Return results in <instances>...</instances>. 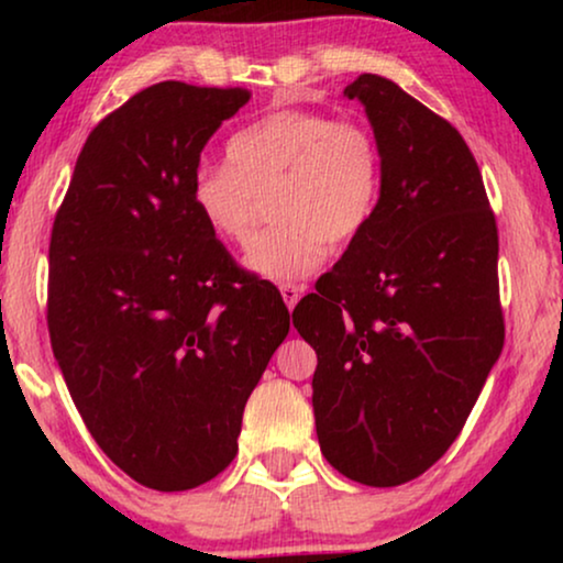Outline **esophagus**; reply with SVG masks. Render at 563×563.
<instances>
[{"instance_id": "34e87169", "label": "esophagus", "mask_w": 563, "mask_h": 563, "mask_svg": "<svg viewBox=\"0 0 563 563\" xmlns=\"http://www.w3.org/2000/svg\"><path fill=\"white\" fill-rule=\"evenodd\" d=\"M279 291H282V297H284V305H287L289 310H295V305L299 302V297H302L305 287H299V284H282Z\"/></svg>"}]
</instances>
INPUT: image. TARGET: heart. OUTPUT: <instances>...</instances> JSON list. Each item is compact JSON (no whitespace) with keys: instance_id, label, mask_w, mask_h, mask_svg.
Instances as JSON below:
<instances>
[{"instance_id":"b5f03b06","label":"heart","mask_w":563,"mask_h":563,"mask_svg":"<svg viewBox=\"0 0 563 563\" xmlns=\"http://www.w3.org/2000/svg\"><path fill=\"white\" fill-rule=\"evenodd\" d=\"M228 164H197L189 199L214 238L249 241L261 197L272 225L253 238L243 264L272 282H297L368 228L382 189L374 135L322 112L274 110L230 135Z\"/></svg>"}]
</instances>
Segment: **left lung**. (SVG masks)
Returning a JSON list of instances; mask_svg holds the SVG:
<instances>
[{
  "label": "left lung",
  "mask_w": 563,
  "mask_h": 563,
  "mask_svg": "<svg viewBox=\"0 0 563 563\" xmlns=\"http://www.w3.org/2000/svg\"><path fill=\"white\" fill-rule=\"evenodd\" d=\"M343 95L374 128L379 202L291 320L318 353L322 456L353 482L397 487L451 449L503 353L497 222L449 120L376 74Z\"/></svg>",
  "instance_id": "obj_1"
}]
</instances>
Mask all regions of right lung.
Segmentation results:
<instances>
[{
	"instance_id": "right-lung-1",
	"label": "right lung",
	"mask_w": 563,
	"mask_h": 563,
	"mask_svg": "<svg viewBox=\"0 0 563 563\" xmlns=\"http://www.w3.org/2000/svg\"><path fill=\"white\" fill-rule=\"evenodd\" d=\"M251 99L161 81L91 130L53 220L48 333L99 449L148 489L210 482L289 333L274 284L241 274L189 199L199 153Z\"/></svg>"
}]
</instances>
